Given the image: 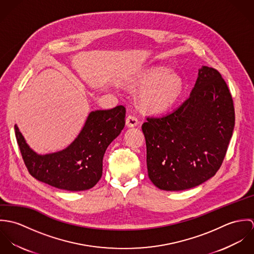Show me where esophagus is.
Returning <instances> with one entry per match:
<instances>
[{"label":"esophagus","mask_w":254,"mask_h":254,"mask_svg":"<svg viewBox=\"0 0 254 254\" xmlns=\"http://www.w3.org/2000/svg\"><path fill=\"white\" fill-rule=\"evenodd\" d=\"M139 124V120L138 117L136 115H129L126 118V125L127 127H135Z\"/></svg>","instance_id":"1"}]
</instances>
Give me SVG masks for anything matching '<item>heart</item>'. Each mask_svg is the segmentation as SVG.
Listing matches in <instances>:
<instances>
[{"mask_svg": "<svg viewBox=\"0 0 254 254\" xmlns=\"http://www.w3.org/2000/svg\"><path fill=\"white\" fill-rule=\"evenodd\" d=\"M136 85L145 88L142 102L147 109H163L171 106L181 92L182 81L174 73L164 67H153L142 73Z\"/></svg>", "mask_w": 254, "mask_h": 254, "instance_id": "1", "label": "heart"}]
</instances>
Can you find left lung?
I'll return each mask as SVG.
<instances>
[{"label":"left lung","mask_w":254,"mask_h":254,"mask_svg":"<svg viewBox=\"0 0 254 254\" xmlns=\"http://www.w3.org/2000/svg\"><path fill=\"white\" fill-rule=\"evenodd\" d=\"M235 127L228 86L216 69L202 66L180 107L142 125L148 178L158 189L183 190L213 177Z\"/></svg>","instance_id":"left-lung-1"}]
</instances>
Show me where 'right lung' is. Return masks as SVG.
I'll return each instance as SVG.
<instances>
[{
  "instance_id": "right-lung-1",
  "label": "right lung",
  "mask_w": 254,
  "mask_h": 254,
  "mask_svg": "<svg viewBox=\"0 0 254 254\" xmlns=\"http://www.w3.org/2000/svg\"><path fill=\"white\" fill-rule=\"evenodd\" d=\"M125 114L123 106L90 112L70 145L47 154H38L30 148L14 125L16 141L29 173L38 181L61 190L79 191L93 188L102 177L108 146L125 126Z\"/></svg>"
}]
</instances>
